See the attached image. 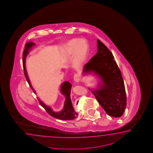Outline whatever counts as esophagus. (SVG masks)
<instances>
[{
    "label": "esophagus",
    "mask_w": 153,
    "mask_h": 153,
    "mask_svg": "<svg viewBox=\"0 0 153 153\" xmlns=\"http://www.w3.org/2000/svg\"><path fill=\"white\" fill-rule=\"evenodd\" d=\"M74 80L75 82H78L80 81V79H79V76L78 74H75L74 75Z\"/></svg>",
    "instance_id": "esophagus-1"
}]
</instances>
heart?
<instances>
[{"instance_id":"1","label":"heart","mask_w":153,"mask_h":153,"mask_svg":"<svg viewBox=\"0 0 153 153\" xmlns=\"http://www.w3.org/2000/svg\"><path fill=\"white\" fill-rule=\"evenodd\" d=\"M88 45L84 39H72L63 45L61 51L64 55H74L73 67L80 69L87 59L88 54Z\"/></svg>"}]
</instances>
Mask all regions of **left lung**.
Listing matches in <instances>:
<instances>
[{
	"label": "left lung",
	"instance_id": "obj_1",
	"mask_svg": "<svg viewBox=\"0 0 153 153\" xmlns=\"http://www.w3.org/2000/svg\"><path fill=\"white\" fill-rule=\"evenodd\" d=\"M97 53L84 67L83 74L93 73L101 82L92 92L108 115L120 117L126 105V89L122 75L111 51L99 39Z\"/></svg>",
	"mask_w": 153,
	"mask_h": 153
}]
</instances>
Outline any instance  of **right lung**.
Returning a JSON list of instances; mask_svg holds the SVG:
<instances>
[{"mask_svg": "<svg viewBox=\"0 0 153 153\" xmlns=\"http://www.w3.org/2000/svg\"><path fill=\"white\" fill-rule=\"evenodd\" d=\"M35 45L33 42H27L25 45V49L23 52V69H24V75L25 76V78L27 80V82L29 85L30 87L33 90V92L35 93V90H33L31 85L30 84L29 79L28 78L27 75V72L25 68V59L27 56V54L30 51L31 48L33 47V45ZM72 85L68 81H65L63 82V84L61 86V92L66 97V100L65 102V104L63 106V109L61 111L59 112H56L53 111L51 108L47 105L45 104L43 102L40 100L39 98L38 100L39 102V104L42 106L43 108L45 109V111L48 112L49 114H50L52 117L56 118L57 119L61 120H72L74 119L76 116L78 115V114L74 111V109L73 108L72 105V101L71 99V91Z\"/></svg>", "mask_w": 153, "mask_h": 153, "instance_id": "1", "label": "right lung"}]
</instances>
